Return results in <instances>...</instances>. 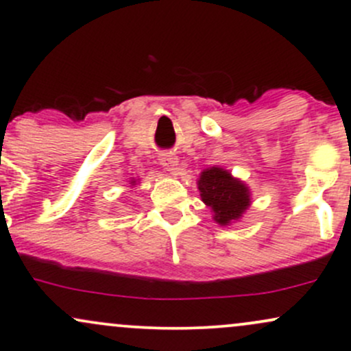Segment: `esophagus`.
I'll return each instance as SVG.
<instances>
[{"instance_id": "obj_1", "label": "esophagus", "mask_w": 351, "mask_h": 351, "mask_svg": "<svg viewBox=\"0 0 351 351\" xmlns=\"http://www.w3.org/2000/svg\"><path fill=\"white\" fill-rule=\"evenodd\" d=\"M160 165L171 175H176V171H178V158L173 153H163L160 156Z\"/></svg>"}]
</instances>
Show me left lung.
<instances>
[{
  "mask_svg": "<svg viewBox=\"0 0 351 351\" xmlns=\"http://www.w3.org/2000/svg\"><path fill=\"white\" fill-rule=\"evenodd\" d=\"M201 201L211 208L213 219L219 226H231L251 206V189L229 170L211 167L201 171L198 178Z\"/></svg>",
  "mask_w": 351,
  "mask_h": 351,
  "instance_id": "1",
  "label": "left lung"
}]
</instances>
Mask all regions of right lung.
Listing matches in <instances>:
<instances>
[{"label":"right lung","mask_w":351,"mask_h":351,"mask_svg":"<svg viewBox=\"0 0 351 351\" xmlns=\"http://www.w3.org/2000/svg\"><path fill=\"white\" fill-rule=\"evenodd\" d=\"M138 181H140V178H130V181H128V184H130V186L134 188V186H136V184H138Z\"/></svg>","instance_id":"add662e5"}]
</instances>
